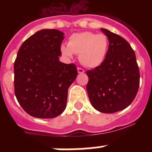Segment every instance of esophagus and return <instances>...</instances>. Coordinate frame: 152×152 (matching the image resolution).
Instances as JSON below:
<instances>
[{
	"instance_id": "34e87169",
	"label": "esophagus",
	"mask_w": 152,
	"mask_h": 152,
	"mask_svg": "<svg viewBox=\"0 0 152 152\" xmlns=\"http://www.w3.org/2000/svg\"><path fill=\"white\" fill-rule=\"evenodd\" d=\"M77 72L79 74H83L84 73V70L81 68H77Z\"/></svg>"
}]
</instances>
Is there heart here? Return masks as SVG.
<instances>
[{"label": "heart", "instance_id": "b5f03b06", "mask_svg": "<svg viewBox=\"0 0 152 152\" xmlns=\"http://www.w3.org/2000/svg\"><path fill=\"white\" fill-rule=\"evenodd\" d=\"M108 48L106 35L86 31L72 34L68 38L67 46H61V52L67 57H72L73 53L79 55L80 62L84 66L96 68L105 60Z\"/></svg>", "mask_w": 152, "mask_h": 152}]
</instances>
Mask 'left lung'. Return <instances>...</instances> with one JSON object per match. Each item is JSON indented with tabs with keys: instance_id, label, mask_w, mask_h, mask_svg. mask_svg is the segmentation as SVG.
<instances>
[{
	"instance_id": "left-lung-1",
	"label": "left lung",
	"mask_w": 152,
	"mask_h": 152,
	"mask_svg": "<svg viewBox=\"0 0 152 152\" xmlns=\"http://www.w3.org/2000/svg\"><path fill=\"white\" fill-rule=\"evenodd\" d=\"M100 29L109 39L108 52L100 66L86 72V88L94 108L113 113L133 101L139 91L140 74L135 52L128 42L108 29Z\"/></svg>"
}]
</instances>
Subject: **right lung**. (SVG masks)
Returning a JSON list of instances; mask_svg holds the SVG:
<instances>
[{
  "instance_id": "obj_1",
  "label": "right lung",
  "mask_w": 152,
  "mask_h": 152,
  "mask_svg": "<svg viewBox=\"0 0 152 152\" xmlns=\"http://www.w3.org/2000/svg\"><path fill=\"white\" fill-rule=\"evenodd\" d=\"M64 33L42 29L23 42L14 61V93L25 112L40 119L65 110L68 90L77 76L75 64L59 61Z\"/></svg>"
}]
</instances>
